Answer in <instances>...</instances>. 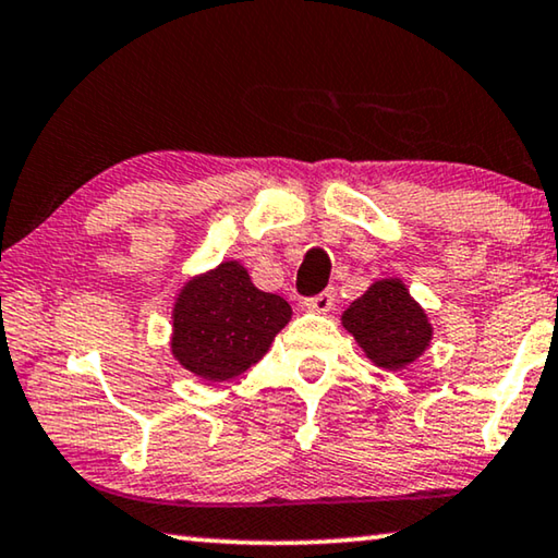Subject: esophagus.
Listing matches in <instances>:
<instances>
[{
    "instance_id": "1",
    "label": "esophagus",
    "mask_w": 558,
    "mask_h": 558,
    "mask_svg": "<svg viewBox=\"0 0 558 558\" xmlns=\"http://www.w3.org/2000/svg\"><path fill=\"white\" fill-rule=\"evenodd\" d=\"M304 306L312 308V312H319V314L331 312V306H333V289H324L322 294L308 296L306 302H304Z\"/></svg>"
}]
</instances>
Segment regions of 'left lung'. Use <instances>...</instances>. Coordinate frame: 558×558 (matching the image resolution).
<instances>
[{"mask_svg": "<svg viewBox=\"0 0 558 558\" xmlns=\"http://www.w3.org/2000/svg\"><path fill=\"white\" fill-rule=\"evenodd\" d=\"M341 319L366 356L389 372L414 362L432 339L424 308L409 296L399 279L376 281Z\"/></svg>", "mask_w": 558, "mask_h": 558, "instance_id": "obj_1", "label": "left lung"}]
</instances>
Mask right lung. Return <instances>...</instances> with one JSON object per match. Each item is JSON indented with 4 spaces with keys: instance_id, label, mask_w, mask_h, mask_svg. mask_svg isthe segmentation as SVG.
<instances>
[{
    "instance_id": "1",
    "label": "right lung",
    "mask_w": 558,
    "mask_h": 558,
    "mask_svg": "<svg viewBox=\"0 0 558 558\" xmlns=\"http://www.w3.org/2000/svg\"><path fill=\"white\" fill-rule=\"evenodd\" d=\"M289 316L284 299L259 291L244 267L227 262L182 289L171 351L190 372L225 381L267 354Z\"/></svg>"
}]
</instances>
